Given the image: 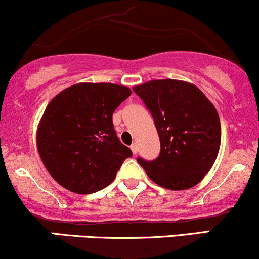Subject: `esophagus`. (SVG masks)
I'll list each match as a JSON object with an SVG mask.
<instances>
[{"instance_id": "esophagus-1", "label": "esophagus", "mask_w": 259, "mask_h": 259, "mask_svg": "<svg viewBox=\"0 0 259 259\" xmlns=\"http://www.w3.org/2000/svg\"><path fill=\"white\" fill-rule=\"evenodd\" d=\"M131 150H132L133 155H136L137 153H138V145H137L136 143H133V144L131 145Z\"/></svg>"}]
</instances>
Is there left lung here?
Listing matches in <instances>:
<instances>
[{"mask_svg": "<svg viewBox=\"0 0 259 259\" xmlns=\"http://www.w3.org/2000/svg\"><path fill=\"white\" fill-rule=\"evenodd\" d=\"M151 112L161 151L154 161H137L148 177L169 190L202 181L218 156L221 121L214 105L190 82L153 80L133 87Z\"/></svg>", "mask_w": 259, "mask_h": 259, "instance_id": "left-lung-1", "label": "left lung"}]
</instances>
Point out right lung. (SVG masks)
Returning <instances> with one entry per match:
<instances>
[{
  "instance_id": "obj_1",
  "label": "right lung",
  "mask_w": 259,
  "mask_h": 259,
  "mask_svg": "<svg viewBox=\"0 0 259 259\" xmlns=\"http://www.w3.org/2000/svg\"><path fill=\"white\" fill-rule=\"evenodd\" d=\"M131 93L122 84L81 82L48 103L36 145L57 183L72 193L92 194L114 181L132 151L118 141L112 114Z\"/></svg>"
}]
</instances>
